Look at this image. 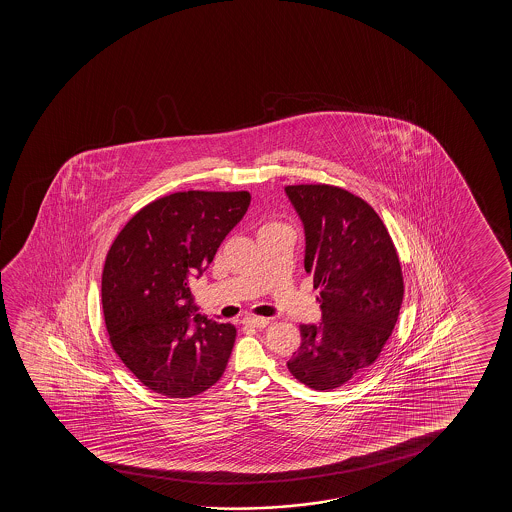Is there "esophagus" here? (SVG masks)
<instances>
[{"instance_id":"1","label":"esophagus","mask_w":512,"mask_h":512,"mask_svg":"<svg viewBox=\"0 0 512 512\" xmlns=\"http://www.w3.org/2000/svg\"><path fill=\"white\" fill-rule=\"evenodd\" d=\"M243 325L246 327H255V329H264L269 325V318H259V316H245Z\"/></svg>"}]
</instances>
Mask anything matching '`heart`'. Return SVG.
<instances>
[{
  "instance_id": "b5f03b06",
  "label": "heart",
  "mask_w": 512,
  "mask_h": 512,
  "mask_svg": "<svg viewBox=\"0 0 512 512\" xmlns=\"http://www.w3.org/2000/svg\"><path fill=\"white\" fill-rule=\"evenodd\" d=\"M266 227H269V225H266Z\"/></svg>"
}]
</instances>
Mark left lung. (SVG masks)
<instances>
[{
  "mask_svg": "<svg viewBox=\"0 0 512 512\" xmlns=\"http://www.w3.org/2000/svg\"><path fill=\"white\" fill-rule=\"evenodd\" d=\"M306 236L304 269L320 292L322 322L301 325L288 371L334 390L379 357L399 318L404 281L385 225L364 199L332 185H288Z\"/></svg>",
  "mask_w": 512,
  "mask_h": 512,
  "instance_id": "left-lung-1",
  "label": "left lung"
}]
</instances>
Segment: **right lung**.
<instances>
[{
    "label": "right lung",
    "mask_w": 512,
    "mask_h": 512,
    "mask_svg": "<svg viewBox=\"0 0 512 512\" xmlns=\"http://www.w3.org/2000/svg\"><path fill=\"white\" fill-rule=\"evenodd\" d=\"M248 192L189 190L138 211L106 255L101 297L113 350L155 393L187 399L222 378L236 329L199 311L201 278L250 206Z\"/></svg>",
    "instance_id": "right-lung-1"
}]
</instances>
